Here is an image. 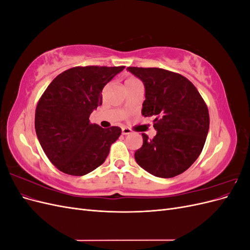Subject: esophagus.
<instances>
[{
	"instance_id": "1",
	"label": "esophagus",
	"mask_w": 250,
	"mask_h": 250,
	"mask_svg": "<svg viewBox=\"0 0 250 250\" xmlns=\"http://www.w3.org/2000/svg\"><path fill=\"white\" fill-rule=\"evenodd\" d=\"M131 132H132V130L130 129V128H128V127H123L122 128V133L125 134V135L126 134H130Z\"/></svg>"
}]
</instances>
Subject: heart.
Wrapping results in <instances>:
<instances>
[{
	"instance_id": "obj_1",
	"label": "heart",
	"mask_w": 250,
	"mask_h": 250,
	"mask_svg": "<svg viewBox=\"0 0 250 250\" xmlns=\"http://www.w3.org/2000/svg\"><path fill=\"white\" fill-rule=\"evenodd\" d=\"M138 83H141V81L138 78H135L133 76H129V77L126 78L124 84H125V87H127V86H130V85L138 84Z\"/></svg>"
}]
</instances>
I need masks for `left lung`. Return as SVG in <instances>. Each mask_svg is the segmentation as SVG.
<instances>
[{"label": "left lung", "instance_id": "8db88e82", "mask_svg": "<svg viewBox=\"0 0 250 250\" xmlns=\"http://www.w3.org/2000/svg\"><path fill=\"white\" fill-rule=\"evenodd\" d=\"M145 85L142 113L154 117L156 135L142 133L143 146L135 151L139 166L162 178L184 173L197 160L209 127L208 109L193 83L183 75L160 67L128 66Z\"/></svg>", "mask_w": 250, "mask_h": 250}]
</instances>
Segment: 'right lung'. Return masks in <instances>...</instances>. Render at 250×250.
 I'll list each match as a JSON object with an SVG mask.
<instances>
[{
	"label": "right lung",
	"mask_w": 250,
	"mask_h": 250,
	"mask_svg": "<svg viewBox=\"0 0 250 250\" xmlns=\"http://www.w3.org/2000/svg\"><path fill=\"white\" fill-rule=\"evenodd\" d=\"M121 66H75L53 79L37 102L35 131L50 162L65 174L82 176L101 166L121 128L89 122L102 104V89Z\"/></svg>",
	"instance_id": "add662e5"
}]
</instances>
